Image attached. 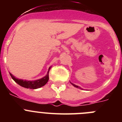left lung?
Segmentation results:
<instances>
[{"label": "left lung", "instance_id": "obj_1", "mask_svg": "<svg viewBox=\"0 0 122 122\" xmlns=\"http://www.w3.org/2000/svg\"><path fill=\"white\" fill-rule=\"evenodd\" d=\"M71 84L72 85H73V86H74V87H76V88H78V89H82L80 87H79V86H76V85H75V84H73V83H71V82H70Z\"/></svg>", "mask_w": 122, "mask_h": 122}]
</instances>
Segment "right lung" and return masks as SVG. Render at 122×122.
I'll list each match as a JSON object with an SVG mask.
<instances>
[{"label": "right lung", "mask_w": 122, "mask_h": 122, "mask_svg": "<svg viewBox=\"0 0 122 122\" xmlns=\"http://www.w3.org/2000/svg\"><path fill=\"white\" fill-rule=\"evenodd\" d=\"M50 68L51 67H49L48 73H47V74H46L45 77L35 81H27L22 80V79H19L16 78L11 73H10V74L11 77H12L13 79L18 84H19V86H22V87H25V88H27V89H36L43 87V86H44L46 84V83L48 82V80H49V72Z\"/></svg>", "instance_id": "right-lung-1"}]
</instances>
